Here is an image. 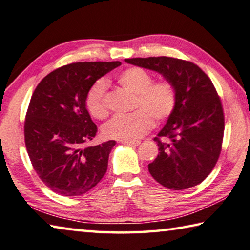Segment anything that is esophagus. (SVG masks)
I'll return each mask as SVG.
<instances>
[{
	"instance_id": "1",
	"label": "esophagus",
	"mask_w": 250,
	"mask_h": 250,
	"mask_svg": "<svg viewBox=\"0 0 250 250\" xmlns=\"http://www.w3.org/2000/svg\"><path fill=\"white\" fill-rule=\"evenodd\" d=\"M122 144L129 146H138L140 145V141H132V140H124Z\"/></svg>"
}]
</instances>
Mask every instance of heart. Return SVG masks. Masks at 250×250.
<instances>
[{
	"instance_id": "obj_1",
	"label": "heart",
	"mask_w": 250,
	"mask_h": 250,
	"mask_svg": "<svg viewBox=\"0 0 250 250\" xmlns=\"http://www.w3.org/2000/svg\"><path fill=\"white\" fill-rule=\"evenodd\" d=\"M117 81L122 88L134 94L133 109L129 116H116L102 126V133L108 139L136 140L149 131L153 120L164 121L171 116L177 104V91L169 80L152 82L148 71L131 66L119 72ZM108 83L99 79L90 86L85 96V106L96 119L108 116L105 94Z\"/></svg>"
}]
</instances>
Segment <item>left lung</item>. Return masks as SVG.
<instances>
[{
	"mask_svg": "<svg viewBox=\"0 0 250 250\" xmlns=\"http://www.w3.org/2000/svg\"><path fill=\"white\" fill-rule=\"evenodd\" d=\"M126 63L160 73L173 83L177 104L154 141L159 153L148 169L168 189L184 190L203 182L217 164L225 117L210 79L195 63L169 57L125 59Z\"/></svg>",
	"mask_w": 250,
	"mask_h": 250,
	"instance_id": "8db88e82",
	"label": "left lung"
}]
</instances>
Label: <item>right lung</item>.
<instances>
[{
  "mask_svg": "<svg viewBox=\"0 0 250 250\" xmlns=\"http://www.w3.org/2000/svg\"><path fill=\"white\" fill-rule=\"evenodd\" d=\"M121 62H77L42 79L31 98L24 140L32 166L46 187L75 197L96 187L108 169L114 140L83 146L98 131L85 106L90 86Z\"/></svg>",
  "mask_w": 250,
  "mask_h": 250,
  "instance_id": "right-lung-1",
  "label": "right lung"
}]
</instances>
